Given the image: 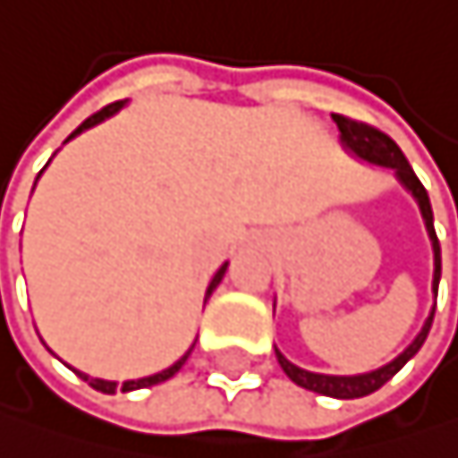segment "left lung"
<instances>
[{
	"mask_svg": "<svg viewBox=\"0 0 458 458\" xmlns=\"http://www.w3.org/2000/svg\"><path fill=\"white\" fill-rule=\"evenodd\" d=\"M332 120L338 123L344 150H349L354 159H360V162H368V165H377L382 170H390L398 178V183L415 198V203H418V208L423 214V222H426V233L431 239V250H434V280H431V291L437 293V288H439V272H443V260H439V242H437V233H434V214H431V203H428V191L418 181L415 170L407 162V156L401 153V148L387 134H382L374 126H368V123H357V120L344 117V114H332ZM431 321H434V308H431L428 318L423 321V327H420V332L415 335V341L407 349H403L398 357H393L382 368H374V371H365V374H354V377H332V374L305 371V368L293 365L277 346H275V354H277V362H280V368L285 371V377L293 385L305 387V390H313V393H321V395H329V398H362V395H371L374 390H379L385 382H390L401 371V368L420 352V346H423V341L428 335V329H431Z\"/></svg>",
	"mask_w": 458,
	"mask_h": 458,
	"instance_id": "1",
	"label": "left lung"
}]
</instances>
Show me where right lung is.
Listing matches in <instances>:
<instances>
[{
    "label": "right lung",
    "mask_w": 458,
    "mask_h": 458,
    "mask_svg": "<svg viewBox=\"0 0 458 458\" xmlns=\"http://www.w3.org/2000/svg\"><path fill=\"white\" fill-rule=\"evenodd\" d=\"M123 106H126V101H117V104H109V106H104L101 112H96L93 117H87L84 123H81V126L65 140V142H71L76 134H81V131H87V129H93V126H98V123H104L106 117H112V114H117ZM51 162V159H48ZM40 178V175H38ZM225 272H227V263H222V267L216 269V275L211 277V283H208V288H206V299L214 293V288L222 283V277H225ZM191 349H195V344H191ZM191 349L183 354V357H178L170 368H165V371H159V374H150V377H142V379H129V382H123V385H117V382H109V379H98V377H87V374H81V371H76V368H73V371L87 382V385H90L93 390H101V393H114V390H123V393H129V390H142V387H153V385H159V382H167L170 377H175L178 371H181V365L186 362V357L191 354Z\"/></svg>",
    "instance_id": "right-lung-1"
}]
</instances>
